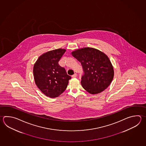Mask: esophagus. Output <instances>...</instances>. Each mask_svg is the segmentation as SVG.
<instances>
[{"instance_id": "obj_1", "label": "esophagus", "mask_w": 146, "mask_h": 146, "mask_svg": "<svg viewBox=\"0 0 146 146\" xmlns=\"http://www.w3.org/2000/svg\"><path fill=\"white\" fill-rule=\"evenodd\" d=\"M76 76H77V74H76V73H75L72 76V77L73 78H76Z\"/></svg>"}]
</instances>
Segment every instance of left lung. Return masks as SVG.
<instances>
[{
	"instance_id": "1",
	"label": "left lung",
	"mask_w": 146,
	"mask_h": 146,
	"mask_svg": "<svg viewBox=\"0 0 146 146\" xmlns=\"http://www.w3.org/2000/svg\"><path fill=\"white\" fill-rule=\"evenodd\" d=\"M71 54L83 68L81 85L84 89L91 94H97L107 88L113 80L114 69L106 54L90 47L78 49Z\"/></svg>"
}]
</instances>
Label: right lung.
<instances>
[{
	"label": "right lung",
	"instance_id": "obj_1",
	"mask_svg": "<svg viewBox=\"0 0 146 146\" xmlns=\"http://www.w3.org/2000/svg\"><path fill=\"white\" fill-rule=\"evenodd\" d=\"M64 49H57L42 54L33 67L36 86L45 95L56 98L64 92L71 77L58 62L64 54Z\"/></svg>",
	"mask_w": 146,
	"mask_h": 146
}]
</instances>
